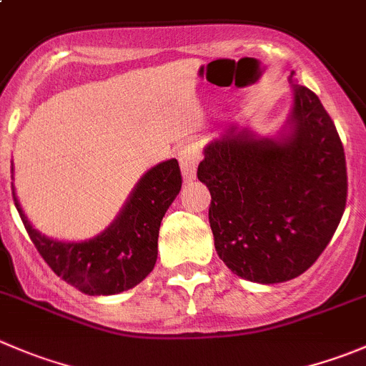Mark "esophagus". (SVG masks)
<instances>
[{
    "instance_id": "34e87169",
    "label": "esophagus",
    "mask_w": 366,
    "mask_h": 366,
    "mask_svg": "<svg viewBox=\"0 0 366 366\" xmlns=\"http://www.w3.org/2000/svg\"><path fill=\"white\" fill-rule=\"evenodd\" d=\"M202 159V152L198 144H186L180 148L179 152V162L180 169H182V177L186 182H191L197 175V166Z\"/></svg>"
}]
</instances>
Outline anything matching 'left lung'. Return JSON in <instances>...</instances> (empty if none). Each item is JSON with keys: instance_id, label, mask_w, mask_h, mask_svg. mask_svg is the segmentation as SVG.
I'll return each mask as SVG.
<instances>
[{"instance_id": "left-lung-1", "label": "left lung", "mask_w": 366, "mask_h": 366, "mask_svg": "<svg viewBox=\"0 0 366 366\" xmlns=\"http://www.w3.org/2000/svg\"><path fill=\"white\" fill-rule=\"evenodd\" d=\"M290 76L293 105L275 136L236 123L204 148L214 248L237 277L279 285L306 272L347 202L345 152L317 94Z\"/></svg>"}]
</instances>
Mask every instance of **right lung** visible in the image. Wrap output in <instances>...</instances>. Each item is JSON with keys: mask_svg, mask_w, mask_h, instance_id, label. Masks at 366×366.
<instances>
[{"mask_svg": "<svg viewBox=\"0 0 366 366\" xmlns=\"http://www.w3.org/2000/svg\"><path fill=\"white\" fill-rule=\"evenodd\" d=\"M180 187L177 159L159 162L141 177L114 222L84 241H59L41 234L24 214L14 184L12 197L31 243L49 268L85 295L98 297L132 290L154 269L162 216Z\"/></svg>", "mask_w": 366, "mask_h": 366, "instance_id": "obj_1", "label": "right lung"}]
</instances>
